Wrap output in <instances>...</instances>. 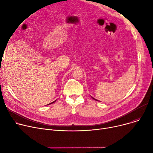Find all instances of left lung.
I'll return each mask as SVG.
<instances>
[{"label": "left lung", "mask_w": 153, "mask_h": 153, "mask_svg": "<svg viewBox=\"0 0 153 153\" xmlns=\"http://www.w3.org/2000/svg\"><path fill=\"white\" fill-rule=\"evenodd\" d=\"M91 97H92V99H93L94 100H96V101H99V100H97V99H94V97H92V96H91ZM99 102H100V101H99Z\"/></svg>", "instance_id": "8db88e82"}]
</instances>
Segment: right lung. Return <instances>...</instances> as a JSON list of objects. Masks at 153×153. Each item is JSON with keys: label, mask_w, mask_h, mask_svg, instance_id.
Segmentation results:
<instances>
[{"label": "right lung", "mask_w": 153, "mask_h": 153, "mask_svg": "<svg viewBox=\"0 0 153 153\" xmlns=\"http://www.w3.org/2000/svg\"><path fill=\"white\" fill-rule=\"evenodd\" d=\"M56 100H54V101H53V102H51V103H49V104H48V105H50V104H52V103H54V102H56Z\"/></svg>", "instance_id": "obj_1"}]
</instances>
